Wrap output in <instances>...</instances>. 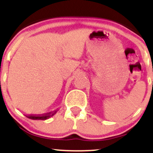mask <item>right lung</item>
<instances>
[{
	"mask_svg": "<svg viewBox=\"0 0 153 153\" xmlns=\"http://www.w3.org/2000/svg\"><path fill=\"white\" fill-rule=\"evenodd\" d=\"M55 114H56V112H49V113H47V114H42V115H28L26 117L30 120H45L48 119V118L51 117H53Z\"/></svg>",
	"mask_w": 153,
	"mask_h": 153,
	"instance_id": "right-lung-1",
	"label": "right lung"
}]
</instances>
